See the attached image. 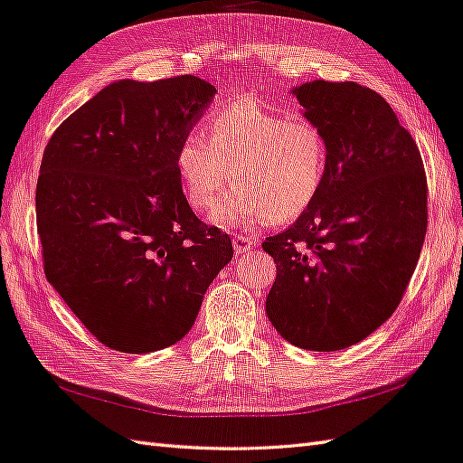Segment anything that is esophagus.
<instances>
[{
  "instance_id": "obj_1",
  "label": "esophagus",
  "mask_w": 463,
  "mask_h": 463,
  "mask_svg": "<svg viewBox=\"0 0 463 463\" xmlns=\"http://www.w3.org/2000/svg\"><path fill=\"white\" fill-rule=\"evenodd\" d=\"M253 245H255V238H253V235H247V233H235V235H233V250H235V255L250 251Z\"/></svg>"
}]
</instances>
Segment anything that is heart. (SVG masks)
Returning <instances> with one entry per match:
<instances>
[{"label": "heart", "mask_w": 463, "mask_h": 463, "mask_svg": "<svg viewBox=\"0 0 463 463\" xmlns=\"http://www.w3.org/2000/svg\"><path fill=\"white\" fill-rule=\"evenodd\" d=\"M328 137L318 123L257 104H233L206 118V135L188 133L176 151V171L188 204L204 212L233 180L232 196L213 222L267 218L283 223L307 212L326 183Z\"/></svg>", "instance_id": "b5f03b06"}]
</instances>
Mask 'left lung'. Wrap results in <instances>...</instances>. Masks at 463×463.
Returning <instances> with one entry per match:
<instances>
[{"mask_svg":"<svg viewBox=\"0 0 463 463\" xmlns=\"http://www.w3.org/2000/svg\"><path fill=\"white\" fill-rule=\"evenodd\" d=\"M328 137L330 166L310 208L263 241L277 279L267 317L292 345L337 352L397 310L428 225L422 156L385 98L357 82L295 88Z\"/></svg>","mask_w":463,"mask_h":463,"instance_id":"obj_1","label":"left lung"}]
</instances>
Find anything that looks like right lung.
Returning a JSON list of instances; mask_svg holds the SVG:
<instances>
[{"instance_id": "add662e5", "label": "right lung", "mask_w": 463, "mask_h": 463, "mask_svg": "<svg viewBox=\"0 0 463 463\" xmlns=\"http://www.w3.org/2000/svg\"><path fill=\"white\" fill-rule=\"evenodd\" d=\"M213 94L193 74L119 80L44 146L35 194L44 275L116 352L183 340L233 257L230 235L188 206L176 171L178 145Z\"/></svg>"}]
</instances>
